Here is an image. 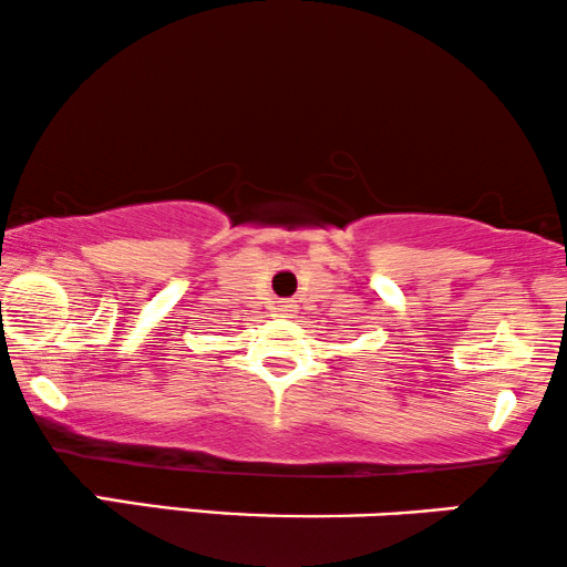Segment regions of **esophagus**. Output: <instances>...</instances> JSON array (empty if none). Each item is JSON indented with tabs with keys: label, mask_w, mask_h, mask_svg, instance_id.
<instances>
[{
	"label": "esophagus",
	"mask_w": 567,
	"mask_h": 567,
	"mask_svg": "<svg viewBox=\"0 0 567 567\" xmlns=\"http://www.w3.org/2000/svg\"><path fill=\"white\" fill-rule=\"evenodd\" d=\"M276 310H278V312H284V315H286V312H291V305H286V301H281V305H278V307H276Z\"/></svg>",
	"instance_id": "34e87169"
}]
</instances>
